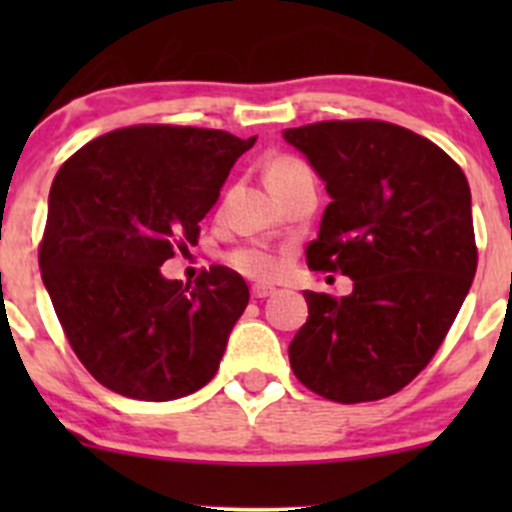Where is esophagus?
<instances>
[{"mask_svg":"<svg viewBox=\"0 0 512 512\" xmlns=\"http://www.w3.org/2000/svg\"><path fill=\"white\" fill-rule=\"evenodd\" d=\"M277 289L272 287V285H255L252 287V297L255 299H265V297H272V294H275Z\"/></svg>","mask_w":512,"mask_h":512,"instance_id":"esophagus-1","label":"esophagus"}]
</instances>
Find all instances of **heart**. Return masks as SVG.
<instances>
[{
	"mask_svg": "<svg viewBox=\"0 0 512 512\" xmlns=\"http://www.w3.org/2000/svg\"><path fill=\"white\" fill-rule=\"evenodd\" d=\"M302 170H309L302 160L292 156H277L267 163L265 168V180L270 185V190H275L277 185H282L285 180L292 178V175L302 173ZM225 262L235 272H240L242 277H250V280H270L277 270H280V260L272 255L270 250L257 245H242L237 250L227 252Z\"/></svg>",
	"mask_w": 512,
	"mask_h": 512,
	"instance_id": "heart-1",
	"label": "heart"
}]
</instances>
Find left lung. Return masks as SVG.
Wrapping results in <instances>:
<instances>
[{"label":"left lung","instance_id":"8db88e82","mask_svg":"<svg viewBox=\"0 0 512 512\" xmlns=\"http://www.w3.org/2000/svg\"><path fill=\"white\" fill-rule=\"evenodd\" d=\"M285 141L332 195L307 265L354 282L342 299L304 292L309 317L289 366L329 401L386 399L426 369L471 289L468 180L436 143L374 118L287 128Z\"/></svg>","mask_w":512,"mask_h":512}]
</instances>
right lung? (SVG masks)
Returning <instances> with one entry per match:
<instances>
[{
	"label": "right lung",
	"instance_id": "1",
	"mask_svg": "<svg viewBox=\"0 0 512 512\" xmlns=\"http://www.w3.org/2000/svg\"><path fill=\"white\" fill-rule=\"evenodd\" d=\"M255 141L141 123L94 138L59 168L41 280L71 349L106 389L170 401L215 376L250 289L223 265L195 285L165 280L160 265L198 242L200 220Z\"/></svg>",
	"mask_w": 512,
	"mask_h": 512
}]
</instances>
